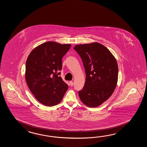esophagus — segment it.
<instances>
[{"mask_svg":"<svg viewBox=\"0 0 147 147\" xmlns=\"http://www.w3.org/2000/svg\"><path fill=\"white\" fill-rule=\"evenodd\" d=\"M70 86L72 87L74 85V82L72 81H70Z\"/></svg>","mask_w":147,"mask_h":147,"instance_id":"34e87169","label":"esophagus"}]
</instances>
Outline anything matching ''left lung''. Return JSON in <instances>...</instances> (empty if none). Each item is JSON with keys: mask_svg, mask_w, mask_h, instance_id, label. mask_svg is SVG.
Returning <instances> with one entry per match:
<instances>
[{"mask_svg": "<svg viewBox=\"0 0 147 147\" xmlns=\"http://www.w3.org/2000/svg\"><path fill=\"white\" fill-rule=\"evenodd\" d=\"M86 72L83 89L78 94L87 106H99L109 99L117 84L118 67L115 57L106 47L98 42L76 45Z\"/></svg>", "mask_w": 147, "mask_h": 147, "instance_id": "1", "label": "left lung"}]
</instances>
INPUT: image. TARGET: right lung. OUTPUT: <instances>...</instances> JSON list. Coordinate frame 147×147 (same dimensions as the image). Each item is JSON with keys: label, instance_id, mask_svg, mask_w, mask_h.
<instances>
[{"label": "right lung", "instance_id": "obj_1", "mask_svg": "<svg viewBox=\"0 0 147 147\" xmlns=\"http://www.w3.org/2000/svg\"><path fill=\"white\" fill-rule=\"evenodd\" d=\"M70 44L47 41L38 46L29 55L26 63L25 78L31 93L46 106L58 105L63 99L68 86L60 75L62 58Z\"/></svg>", "mask_w": 147, "mask_h": 147}]
</instances>
